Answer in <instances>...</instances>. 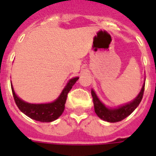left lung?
<instances>
[{"label":"left lung","mask_w":156,"mask_h":156,"mask_svg":"<svg viewBox=\"0 0 156 156\" xmlns=\"http://www.w3.org/2000/svg\"><path fill=\"white\" fill-rule=\"evenodd\" d=\"M144 87H145V84H143L141 91L133 101H131L129 104H125V105L118 107L116 108H107L99 100V98L97 97L95 91L91 90V95H92L93 98V103H94L95 113L100 119H102L105 121H108V122H118V121H122L123 119L126 118L127 116H129L135 110L136 108L139 105L141 100L143 99Z\"/></svg>","instance_id":"1"}]
</instances>
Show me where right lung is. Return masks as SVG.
<instances>
[{"label": "right lung", "instance_id": "add662e5", "mask_svg": "<svg viewBox=\"0 0 156 156\" xmlns=\"http://www.w3.org/2000/svg\"><path fill=\"white\" fill-rule=\"evenodd\" d=\"M78 77L73 78L69 81L66 87L64 88L61 95L55 101L48 104H29L18 97L11 86L13 99L17 106L22 112L29 116L30 118L41 122H51L58 118L63 113L67 95L74 83L78 81Z\"/></svg>", "mask_w": 156, "mask_h": 156}]
</instances>
